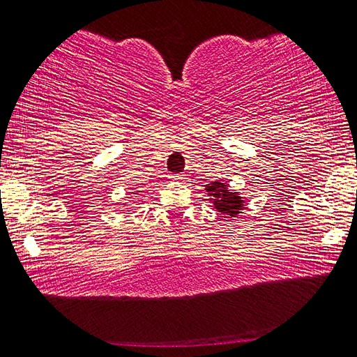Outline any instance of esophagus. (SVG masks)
Masks as SVG:
<instances>
[{
  "instance_id": "1",
  "label": "esophagus",
  "mask_w": 357,
  "mask_h": 357,
  "mask_svg": "<svg viewBox=\"0 0 357 357\" xmlns=\"http://www.w3.org/2000/svg\"><path fill=\"white\" fill-rule=\"evenodd\" d=\"M172 178H173V179H176V181H181V179H184V176H183V174H172Z\"/></svg>"
}]
</instances>
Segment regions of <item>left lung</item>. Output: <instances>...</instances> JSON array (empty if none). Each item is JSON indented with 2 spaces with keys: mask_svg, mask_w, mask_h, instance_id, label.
I'll list each match as a JSON object with an SVG mask.
<instances>
[{
  "mask_svg": "<svg viewBox=\"0 0 357 357\" xmlns=\"http://www.w3.org/2000/svg\"><path fill=\"white\" fill-rule=\"evenodd\" d=\"M205 190L208 192L209 202H213L216 211L224 214L225 218H236L245 208V199L238 192L229 190V184L222 183V181H214L211 184H206Z\"/></svg>",
  "mask_w": 357,
  "mask_h": 357,
  "instance_id": "left-lung-1",
  "label": "left lung"
}]
</instances>
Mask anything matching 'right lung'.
I'll list each match as a JSON object with an SVG mask.
<instances>
[{
    "label": "right lung",
    "instance_id": "right-lung-1",
    "mask_svg": "<svg viewBox=\"0 0 357 357\" xmlns=\"http://www.w3.org/2000/svg\"><path fill=\"white\" fill-rule=\"evenodd\" d=\"M133 194H137V190H135V192H133Z\"/></svg>",
    "mask_w": 357,
    "mask_h": 357
}]
</instances>
